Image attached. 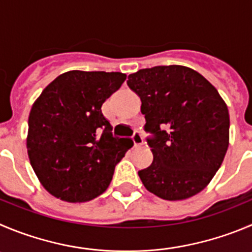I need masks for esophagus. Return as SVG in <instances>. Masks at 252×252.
<instances>
[{
	"mask_svg": "<svg viewBox=\"0 0 252 252\" xmlns=\"http://www.w3.org/2000/svg\"><path fill=\"white\" fill-rule=\"evenodd\" d=\"M131 138H133L134 147H142V145L144 144V138H143V134H140L139 131H135Z\"/></svg>",
	"mask_w": 252,
	"mask_h": 252,
	"instance_id": "34e87169",
	"label": "esophagus"
}]
</instances>
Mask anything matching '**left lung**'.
I'll return each mask as SVG.
<instances>
[{"instance_id":"1","label":"left lung","mask_w":252,"mask_h":252,"mask_svg":"<svg viewBox=\"0 0 252 252\" xmlns=\"http://www.w3.org/2000/svg\"><path fill=\"white\" fill-rule=\"evenodd\" d=\"M142 100L153 163L138 171L150 192L184 200L200 192L221 165L230 118L215 87L184 65H157L129 74Z\"/></svg>"}]
</instances>
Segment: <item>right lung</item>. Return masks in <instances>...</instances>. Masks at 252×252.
Wrapping results in <instances>:
<instances>
[{
  "label": "right lung",
  "mask_w": 252,
  "mask_h": 252,
  "mask_svg": "<svg viewBox=\"0 0 252 252\" xmlns=\"http://www.w3.org/2000/svg\"><path fill=\"white\" fill-rule=\"evenodd\" d=\"M126 78L121 72L69 70L49 83L32 105L28 158L49 194L83 203L109 187L133 140L113 135L102 104Z\"/></svg>",
  "instance_id": "1"
}]
</instances>
